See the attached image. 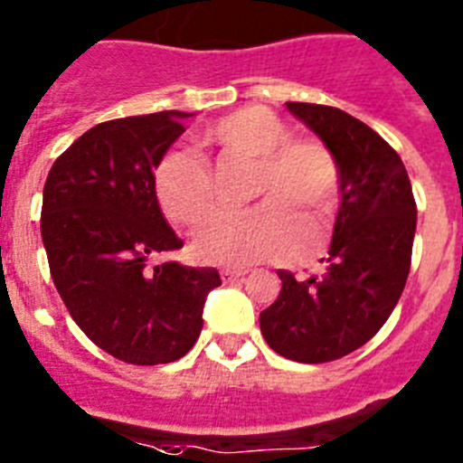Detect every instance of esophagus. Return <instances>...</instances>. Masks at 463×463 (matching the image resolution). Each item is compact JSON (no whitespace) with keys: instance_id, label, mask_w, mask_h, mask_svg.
Masks as SVG:
<instances>
[{"instance_id":"obj_1","label":"esophagus","mask_w":463,"mask_h":463,"mask_svg":"<svg viewBox=\"0 0 463 463\" xmlns=\"http://www.w3.org/2000/svg\"><path fill=\"white\" fill-rule=\"evenodd\" d=\"M247 275V270H242V268H226V270H221V279L226 281H235V279H240V277H244Z\"/></svg>"}]
</instances>
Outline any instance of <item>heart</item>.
Masks as SVG:
<instances>
[{"instance_id":"b5f03b06","label":"heart","mask_w":463,"mask_h":463,"mask_svg":"<svg viewBox=\"0 0 463 463\" xmlns=\"http://www.w3.org/2000/svg\"><path fill=\"white\" fill-rule=\"evenodd\" d=\"M204 139L226 154L256 160L251 209H223L193 237L203 263L249 265L263 259L307 265L326 247V235L309 244L291 212L331 214L340 203L343 170L335 154L312 137H288L287 123L265 107H244L209 126ZM156 193L165 214L179 226H198L216 204L214 170L204 156L172 148L156 167Z\"/></svg>"}]
</instances>
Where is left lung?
Segmentation results:
<instances>
[{
  "label": "left lung",
  "instance_id": "left-lung-1",
  "mask_svg": "<svg viewBox=\"0 0 463 463\" xmlns=\"http://www.w3.org/2000/svg\"><path fill=\"white\" fill-rule=\"evenodd\" d=\"M321 137L343 170L340 209L321 277L277 270L281 291L260 312V333L279 356L328 364L384 326L405 288L417 204L401 156L373 128L324 104L287 102Z\"/></svg>",
  "mask_w": 463,
  "mask_h": 463
}]
</instances>
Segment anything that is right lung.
<instances>
[{
  "instance_id": "1",
  "label": "right lung",
  "mask_w": 463,
  "mask_h": 463,
  "mask_svg": "<svg viewBox=\"0 0 463 463\" xmlns=\"http://www.w3.org/2000/svg\"><path fill=\"white\" fill-rule=\"evenodd\" d=\"M184 111L99 123L53 163L43 184L42 240L64 307L92 343L135 365L172 364L203 331L214 268L148 259L182 249L156 198L165 151Z\"/></svg>"
}]
</instances>
